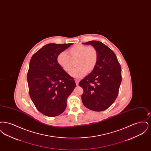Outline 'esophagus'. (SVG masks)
I'll use <instances>...</instances> for the list:
<instances>
[{"mask_svg":"<svg viewBox=\"0 0 151 151\" xmlns=\"http://www.w3.org/2000/svg\"><path fill=\"white\" fill-rule=\"evenodd\" d=\"M75 80V83H76V86H78V85H79V80H78V79H76V80Z\"/></svg>","mask_w":151,"mask_h":151,"instance_id":"1","label":"esophagus"}]
</instances>
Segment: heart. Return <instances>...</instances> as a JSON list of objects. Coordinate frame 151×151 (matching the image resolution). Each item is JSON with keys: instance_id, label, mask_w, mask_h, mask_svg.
Listing matches in <instances>:
<instances>
[{"instance_id": "heart-1", "label": "heart", "mask_w": 151, "mask_h": 151, "mask_svg": "<svg viewBox=\"0 0 151 151\" xmlns=\"http://www.w3.org/2000/svg\"><path fill=\"white\" fill-rule=\"evenodd\" d=\"M72 58H78L77 67L73 68L69 72L71 76L80 79L84 77L88 72L92 71L98 60L97 51L93 47L78 44L70 49ZM57 62L65 71H68L71 67V59L65 51L60 52L57 57Z\"/></svg>"}]
</instances>
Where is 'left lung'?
Returning a JSON list of instances; mask_svg holds the SVG:
<instances>
[{
    "mask_svg": "<svg viewBox=\"0 0 151 151\" xmlns=\"http://www.w3.org/2000/svg\"><path fill=\"white\" fill-rule=\"evenodd\" d=\"M83 43L96 49L98 60L93 71L79 83L84 90L82 102L90 110L104 111L117 97L122 81L121 67L115 53L105 44L98 41Z\"/></svg>",
    "mask_w": 151,
    "mask_h": 151,
    "instance_id": "8db88e82",
    "label": "left lung"
}]
</instances>
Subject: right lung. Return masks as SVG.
I'll list each match as a JSON object with an SVG mask.
<instances>
[{"mask_svg":"<svg viewBox=\"0 0 151 151\" xmlns=\"http://www.w3.org/2000/svg\"><path fill=\"white\" fill-rule=\"evenodd\" d=\"M73 43H49L31 58L27 80L30 97L38 110L47 116L61 114L76 86L74 79L58 64L57 57Z\"/></svg>","mask_w":151,"mask_h":151,"instance_id":"right-lung-1","label":"right lung"}]
</instances>
